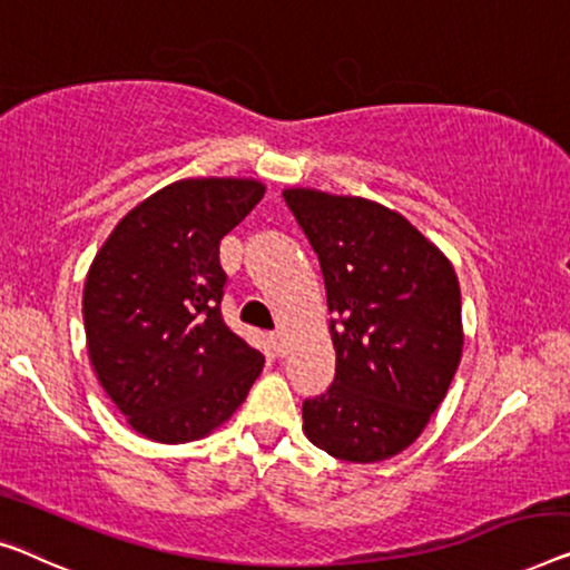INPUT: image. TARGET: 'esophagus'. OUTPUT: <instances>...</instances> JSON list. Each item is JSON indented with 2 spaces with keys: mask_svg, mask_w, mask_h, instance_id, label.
Instances as JSON below:
<instances>
[{
  "mask_svg": "<svg viewBox=\"0 0 570 570\" xmlns=\"http://www.w3.org/2000/svg\"><path fill=\"white\" fill-rule=\"evenodd\" d=\"M271 343H274V351H276L278 355L286 353V337H284L282 330H276V333H271Z\"/></svg>",
  "mask_w": 570,
  "mask_h": 570,
  "instance_id": "obj_1",
  "label": "esophagus"
}]
</instances>
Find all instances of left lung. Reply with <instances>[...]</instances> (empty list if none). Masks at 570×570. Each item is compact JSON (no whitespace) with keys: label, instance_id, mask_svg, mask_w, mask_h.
<instances>
[{"label":"left lung","instance_id":"left-lung-1","mask_svg":"<svg viewBox=\"0 0 570 570\" xmlns=\"http://www.w3.org/2000/svg\"><path fill=\"white\" fill-rule=\"evenodd\" d=\"M286 207L325 278L335 379L304 399L314 445L376 463L420 438L461 363V288L402 215L358 197L286 189Z\"/></svg>","mask_w":570,"mask_h":570}]
</instances>
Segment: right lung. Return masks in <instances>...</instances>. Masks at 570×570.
I'll list each match as a JSON object with an SVG mask.
<instances>
[{
    "label": "right lung",
    "instance_id": "obj_1",
    "mask_svg": "<svg viewBox=\"0 0 570 570\" xmlns=\"http://www.w3.org/2000/svg\"><path fill=\"white\" fill-rule=\"evenodd\" d=\"M250 178H184L120 219L83 286L99 384L130 428L189 443L248 396L263 355L223 320L219 240L263 199Z\"/></svg>",
    "mask_w": 570,
    "mask_h": 570
}]
</instances>
